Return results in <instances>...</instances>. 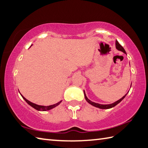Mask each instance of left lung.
Masks as SVG:
<instances>
[{"label": "left lung", "mask_w": 148, "mask_h": 148, "mask_svg": "<svg viewBox=\"0 0 148 148\" xmlns=\"http://www.w3.org/2000/svg\"><path fill=\"white\" fill-rule=\"evenodd\" d=\"M116 49H117L118 50L122 51V52H123L124 53L126 54V52H125V50H124L123 47L120 45V43L118 42V41H116ZM84 93L85 99H86V100L87 101L88 103H89L90 104H91L92 105L94 106V107H97V108H102V109H108V108H112L114 107H115L116 105H118L119 103H120L121 101H122L124 99V97H125L126 96V95H127V94H125L123 97H121L120 99H119L118 101H116L115 103H112V104H110V105H101V104H99V103H95L94 102L91 101H90V99H88V97H86V94H85L84 91Z\"/></svg>", "instance_id": "8db88e82"}]
</instances>
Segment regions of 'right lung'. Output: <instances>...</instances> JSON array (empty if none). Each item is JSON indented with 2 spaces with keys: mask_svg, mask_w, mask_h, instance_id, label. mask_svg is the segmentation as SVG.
Wrapping results in <instances>:
<instances>
[{
  "mask_svg": "<svg viewBox=\"0 0 148 148\" xmlns=\"http://www.w3.org/2000/svg\"><path fill=\"white\" fill-rule=\"evenodd\" d=\"M22 97H23V99H24L25 100V101L27 102L28 105H30L31 107H32L34 108H35V109H36V110H41V111H45V110H51V109H52V108H54L55 107H56V106H58V105L60 104V103L62 102V101H61L57 103H56V104H54V105H50V106H47V107H45V106L38 105H36V104H34V103H32V102L29 101H28V100H27V99H26V98H25L24 97H23V95H22Z\"/></svg>",
  "mask_w": 148,
  "mask_h": 148,
  "instance_id": "1",
  "label": "right lung"
}]
</instances>
